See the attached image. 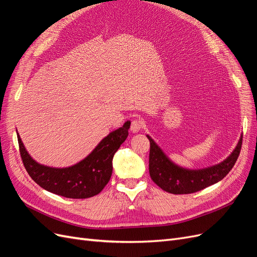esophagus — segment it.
Listing matches in <instances>:
<instances>
[{
	"label": "esophagus",
	"instance_id": "obj_1",
	"mask_svg": "<svg viewBox=\"0 0 257 257\" xmlns=\"http://www.w3.org/2000/svg\"><path fill=\"white\" fill-rule=\"evenodd\" d=\"M143 126L144 122L141 119H134L131 124V131L133 132V133H138V132L143 128Z\"/></svg>",
	"mask_w": 257,
	"mask_h": 257
}]
</instances>
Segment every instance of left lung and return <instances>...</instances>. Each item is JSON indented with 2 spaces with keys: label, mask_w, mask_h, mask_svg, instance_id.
<instances>
[{
  "label": "left lung",
  "mask_w": 257,
  "mask_h": 257,
  "mask_svg": "<svg viewBox=\"0 0 257 257\" xmlns=\"http://www.w3.org/2000/svg\"><path fill=\"white\" fill-rule=\"evenodd\" d=\"M147 137L150 141V177L162 190L172 194L195 193L221 181L234 167L242 145L241 136L234 151L220 164L201 169H188L175 164L149 135Z\"/></svg>",
  "instance_id": "8db88e82"
}]
</instances>
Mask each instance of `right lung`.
I'll return each instance as SVG.
<instances>
[{"label": "right lung", "mask_w": 257, "mask_h": 257, "mask_svg": "<svg viewBox=\"0 0 257 257\" xmlns=\"http://www.w3.org/2000/svg\"><path fill=\"white\" fill-rule=\"evenodd\" d=\"M130 125L131 122L126 121L123 126L103 138L87 158L63 168L42 165L33 160L17 133L23 165L30 177L50 193L66 198H89L97 195L110 180L113 155L127 138Z\"/></svg>", "instance_id": "right-lung-1"}]
</instances>
